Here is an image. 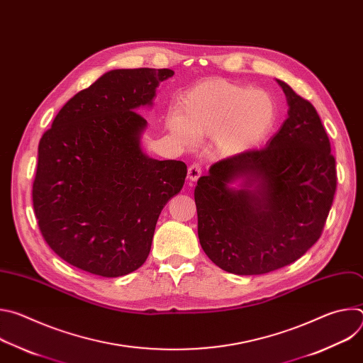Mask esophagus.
<instances>
[{
	"label": "esophagus",
	"mask_w": 363,
	"mask_h": 363,
	"mask_svg": "<svg viewBox=\"0 0 363 363\" xmlns=\"http://www.w3.org/2000/svg\"><path fill=\"white\" fill-rule=\"evenodd\" d=\"M202 174V168L198 165V164H192L189 168H188V179L191 182H195Z\"/></svg>",
	"instance_id": "esophagus-1"
}]
</instances>
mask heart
<instances>
[{"instance_id":"obj_1","label":"heart","mask_w":363,"mask_h":363,"mask_svg":"<svg viewBox=\"0 0 363 363\" xmlns=\"http://www.w3.org/2000/svg\"><path fill=\"white\" fill-rule=\"evenodd\" d=\"M277 121V105L264 90H252L224 79L205 80L179 100L168 116L171 135L184 146L213 135L217 157L230 158L263 143Z\"/></svg>"}]
</instances>
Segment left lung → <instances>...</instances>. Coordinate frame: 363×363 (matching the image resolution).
<instances>
[{
  "label": "left lung",
  "instance_id": "1",
  "mask_svg": "<svg viewBox=\"0 0 363 363\" xmlns=\"http://www.w3.org/2000/svg\"><path fill=\"white\" fill-rule=\"evenodd\" d=\"M277 83L289 105L279 132L260 150L214 164L194 192L201 247L233 274L294 263L319 240L336 191V162L315 106Z\"/></svg>",
  "mask_w": 363,
  "mask_h": 363
}]
</instances>
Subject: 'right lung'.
Masks as SVG:
<instances>
[{
    "instance_id": "add662e5",
    "label": "right lung",
    "mask_w": 363,
    "mask_h": 363,
    "mask_svg": "<svg viewBox=\"0 0 363 363\" xmlns=\"http://www.w3.org/2000/svg\"><path fill=\"white\" fill-rule=\"evenodd\" d=\"M169 69H118L74 94L38 143L33 205L40 231L69 264L101 277L138 270L165 203L185 182L182 161L152 160L140 138Z\"/></svg>"
}]
</instances>
